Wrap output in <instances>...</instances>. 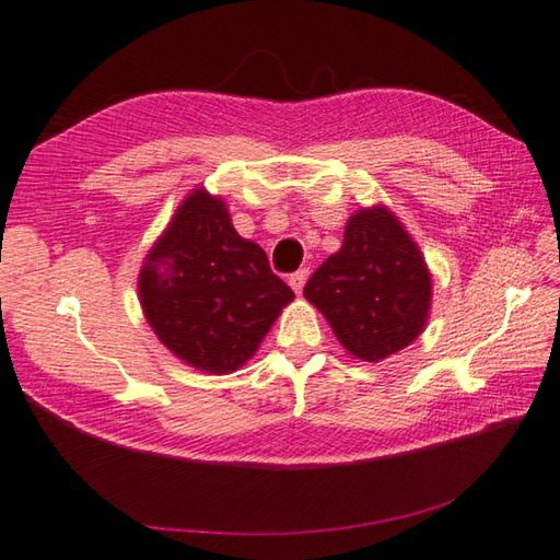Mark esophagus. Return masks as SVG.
<instances>
[{
    "label": "esophagus",
    "instance_id": "esophagus-1",
    "mask_svg": "<svg viewBox=\"0 0 560 560\" xmlns=\"http://www.w3.org/2000/svg\"><path fill=\"white\" fill-rule=\"evenodd\" d=\"M308 269H299L295 273H291L289 277V287L295 291V293H301L303 291V287H305V281H308Z\"/></svg>",
    "mask_w": 560,
    "mask_h": 560
}]
</instances>
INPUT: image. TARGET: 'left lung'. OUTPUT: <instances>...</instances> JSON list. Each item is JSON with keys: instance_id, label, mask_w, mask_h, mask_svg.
Segmentation results:
<instances>
[{"instance_id": "1", "label": "left lung", "mask_w": 560, "mask_h": 560, "mask_svg": "<svg viewBox=\"0 0 560 560\" xmlns=\"http://www.w3.org/2000/svg\"><path fill=\"white\" fill-rule=\"evenodd\" d=\"M303 295L361 361H381L418 339L432 308V273L418 243L383 203L349 215L345 240Z\"/></svg>"}]
</instances>
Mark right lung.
<instances>
[{"mask_svg": "<svg viewBox=\"0 0 560 560\" xmlns=\"http://www.w3.org/2000/svg\"><path fill=\"white\" fill-rule=\"evenodd\" d=\"M138 293L160 342L203 374L243 366L293 301L267 252L237 235L225 201L203 186L191 189L150 247Z\"/></svg>", "mask_w": 560, "mask_h": 560, "instance_id": "add662e5", "label": "right lung"}]
</instances>
